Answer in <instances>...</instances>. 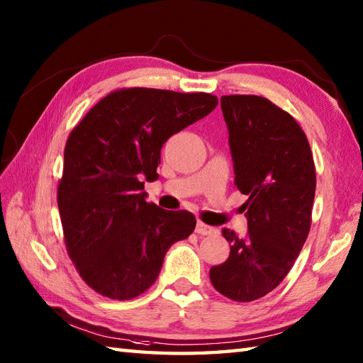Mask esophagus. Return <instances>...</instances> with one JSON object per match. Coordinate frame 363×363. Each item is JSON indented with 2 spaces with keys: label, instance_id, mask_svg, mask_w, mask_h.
Masks as SVG:
<instances>
[{
  "label": "esophagus",
  "instance_id": "obj_1",
  "mask_svg": "<svg viewBox=\"0 0 363 363\" xmlns=\"http://www.w3.org/2000/svg\"><path fill=\"white\" fill-rule=\"evenodd\" d=\"M195 233L198 235H212V234L217 233V229L209 226V225H206V223H203V221H198L196 228H195Z\"/></svg>",
  "mask_w": 363,
  "mask_h": 363
}]
</instances>
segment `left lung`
Returning <instances> with one entry per match:
<instances>
[{"label": "left lung", "instance_id": "8db88e82", "mask_svg": "<svg viewBox=\"0 0 363 363\" xmlns=\"http://www.w3.org/2000/svg\"><path fill=\"white\" fill-rule=\"evenodd\" d=\"M221 109L235 186L248 196V233L221 230L230 252L209 276L223 296L250 303L274 290L303 250L317 176L309 140L289 112L257 95H225Z\"/></svg>", "mask_w": 363, "mask_h": 363}]
</instances>
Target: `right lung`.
<instances>
[{"label": "right lung", "mask_w": 363, "mask_h": 363, "mask_svg": "<svg viewBox=\"0 0 363 363\" xmlns=\"http://www.w3.org/2000/svg\"><path fill=\"white\" fill-rule=\"evenodd\" d=\"M217 104L204 91L118 89L68 135L57 184L64 242L79 276L99 295H142L156 282L169 246L194 233V213L148 203L142 179L156 181L164 143Z\"/></svg>", "instance_id": "right-lung-1"}]
</instances>
